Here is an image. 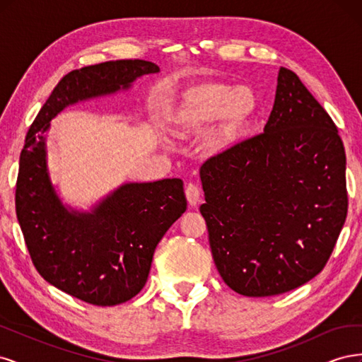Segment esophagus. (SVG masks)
<instances>
[{"label":"esophagus","mask_w":362,"mask_h":362,"mask_svg":"<svg viewBox=\"0 0 362 362\" xmlns=\"http://www.w3.org/2000/svg\"><path fill=\"white\" fill-rule=\"evenodd\" d=\"M185 198H187V201L192 206L198 204L199 199H201V190H199L198 185L193 184V182H189L187 185H185Z\"/></svg>","instance_id":"esophagus-1"}]
</instances>
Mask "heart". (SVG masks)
I'll use <instances>...</instances> for the list:
<instances>
[{"label": "heart", "instance_id": "1", "mask_svg": "<svg viewBox=\"0 0 362 362\" xmlns=\"http://www.w3.org/2000/svg\"><path fill=\"white\" fill-rule=\"evenodd\" d=\"M258 108V96L250 87L205 80L182 92L170 113V124L177 134H189L221 120L217 137L231 141L250 125Z\"/></svg>", "mask_w": 362, "mask_h": 362}]
</instances>
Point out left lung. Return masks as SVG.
Masks as SVG:
<instances>
[{"label":"left lung","mask_w":362,"mask_h":362,"mask_svg":"<svg viewBox=\"0 0 362 362\" xmlns=\"http://www.w3.org/2000/svg\"><path fill=\"white\" fill-rule=\"evenodd\" d=\"M214 264L249 298L303 286L323 270L347 216L346 152L331 116L281 68L264 133L201 166Z\"/></svg>","instance_id":"8db88e82"}]
</instances>
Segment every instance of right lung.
<instances>
[{
  "label": "right lung",
  "mask_w": 362,
  "mask_h": 362,
  "mask_svg": "<svg viewBox=\"0 0 362 362\" xmlns=\"http://www.w3.org/2000/svg\"><path fill=\"white\" fill-rule=\"evenodd\" d=\"M158 71L146 60L71 71L40 108L21 151L15 205L33 264L54 287L87 303H124L144 288L158 242L187 208L182 181L129 182L92 213L69 211L49 181L43 133L66 105L127 89Z\"/></svg>",
  "instance_id": "1"
}]
</instances>
